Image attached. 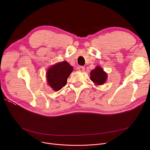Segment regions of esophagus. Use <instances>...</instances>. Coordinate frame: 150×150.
<instances>
[{
    "label": "esophagus",
    "instance_id": "esophagus-1",
    "mask_svg": "<svg viewBox=\"0 0 150 150\" xmlns=\"http://www.w3.org/2000/svg\"><path fill=\"white\" fill-rule=\"evenodd\" d=\"M78 69H79V70L80 71H83L84 70V66H79V67H78Z\"/></svg>",
    "mask_w": 150,
    "mask_h": 150
}]
</instances>
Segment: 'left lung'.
Returning <instances> with one entry per match:
<instances>
[{
    "label": "left lung",
    "mask_w": 150,
    "mask_h": 150,
    "mask_svg": "<svg viewBox=\"0 0 150 150\" xmlns=\"http://www.w3.org/2000/svg\"><path fill=\"white\" fill-rule=\"evenodd\" d=\"M107 79V74L102 67L97 66L96 69L91 71V80L96 84H103Z\"/></svg>",
    "instance_id": "8db88e82"
}]
</instances>
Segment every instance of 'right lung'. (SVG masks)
Wrapping results in <instances>:
<instances>
[{"mask_svg":"<svg viewBox=\"0 0 150 150\" xmlns=\"http://www.w3.org/2000/svg\"><path fill=\"white\" fill-rule=\"evenodd\" d=\"M73 71V67L66 61L58 63L50 67L47 72L49 85L55 91L66 86L68 77Z\"/></svg>","mask_w":150,"mask_h":150,"instance_id":"right-lung-1","label":"right lung"}]
</instances>
